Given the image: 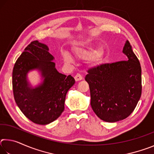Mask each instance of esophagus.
I'll use <instances>...</instances> for the list:
<instances>
[{
  "instance_id": "esophagus-1",
  "label": "esophagus",
  "mask_w": 154,
  "mask_h": 154,
  "mask_svg": "<svg viewBox=\"0 0 154 154\" xmlns=\"http://www.w3.org/2000/svg\"><path fill=\"white\" fill-rule=\"evenodd\" d=\"M83 79V77L82 76V75H80L79 73H77L76 75L75 76V79L76 82H78V81H80Z\"/></svg>"
}]
</instances>
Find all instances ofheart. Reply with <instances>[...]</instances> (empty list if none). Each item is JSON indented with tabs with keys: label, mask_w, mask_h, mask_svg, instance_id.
<instances>
[{
	"label": "heart",
	"mask_w": 154,
	"mask_h": 154,
	"mask_svg": "<svg viewBox=\"0 0 154 154\" xmlns=\"http://www.w3.org/2000/svg\"><path fill=\"white\" fill-rule=\"evenodd\" d=\"M75 54H76V56L79 57V58H86L91 54V52L86 50L85 49L79 48H77L75 49ZM62 56H63V59L65 62H66L68 64H72L74 63V58L72 56L71 54L67 51H64L62 52Z\"/></svg>",
	"instance_id": "1"
}]
</instances>
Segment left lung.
Segmentation results:
<instances>
[{"label":"left lung","mask_w":154,"mask_h":154,"mask_svg":"<svg viewBox=\"0 0 154 154\" xmlns=\"http://www.w3.org/2000/svg\"><path fill=\"white\" fill-rule=\"evenodd\" d=\"M122 51L126 60L90 68L85 77L90 87L91 106L106 122L128 117L141 95V67L128 41Z\"/></svg>","instance_id":"8db88e82"}]
</instances>
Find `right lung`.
Returning a JSON list of instances; mask_svg holds the SVG:
<instances>
[{
  "label": "right lung",
  "mask_w": 154,
  "mask_h": 154,
  "mask_svg": "<svg viewBox=\"0 0 154 154\" xmlns=\"http://www.w3.org/2000/svg\"><path fill=\"white\" fill-rule=\"evenodd\" d=\"M48 46L38 41L31 42L15 62L12 74L15 101L30 121L46 125L58 118L64 110L66 93L75 81L71 75L59 72ZM36 70L42 79L32 87L28 80L30 71Z\"/></svg>",
  "instance_id": "right-lung-1"
}]
</instances>
